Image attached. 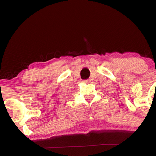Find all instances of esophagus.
Masks as SVG:
<instances>
[{
    "label": "esophagus",
    "instance_id": "esophagus-1",
    "mask_svg": "<svg viewBox=\"0 0 156 156\" xmlns=\"http://www.w3.org/2000/svg\"><path fill=\"white\" fill-rule=\"evenodd\" d=\"M83 82H84V83H91L90 80H84Z\"/></svg>",
    "mask_w": 156,
    "mask_h": 156
}]
</instances>
